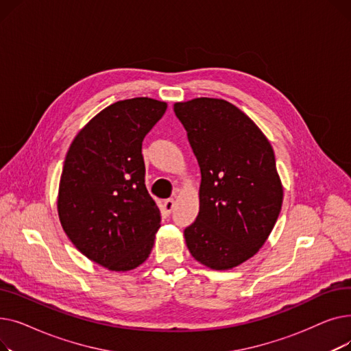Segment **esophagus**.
I'll return each instance as SVG.
<instances>
[{
    "mask_svg": "<svg viewBox=\"0 0 351 351\" xmlns=\"http://www.w3.org/2000/svg\"><path fill=\"white\" fill-rule=\"evenodd\" d=\"M162 208H163V212H165L166 215H171V212H172L173 208H175V200H173V199H166V200H163Z\"/></svg>",
    "mask_w": 351,
    "mask_h": 351,
    "instance_id": "1",
    "label": "esophagus"
}]
</instances>
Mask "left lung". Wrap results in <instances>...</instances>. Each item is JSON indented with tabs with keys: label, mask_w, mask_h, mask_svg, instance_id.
<instances>
[{
	"label": "left lung",
	"mask_w": 351,
	"mask_h": 351,
	"mask_svg": "<svg viewBox=\"0 0 351 351\" xmlns=\"http://www.w3.org/2000/svg\"><path fill=\"white\" fill-rule=\"evenodd\" d=\"M202 180L199 213L185 229L195 259L213 270L249 261L279 217L283 186L270 142L233 104L217 98L176 102Z\"/></svg>",
	"instance_id": "1"
}]
</instances>
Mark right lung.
<instances>
[{
	"instance_id": "obj_1",
	"label": "right lung",
	"mask_w": 351,
	"mask_h": 351,
	"mask_svg": "<svg viewBox=\"0 0 351 351\" xmlns=\"http://www.w3.org/2000/svg\"><path fill=\"white\" fill-rule=\"evenodd\" d=\"M166 102L118 101L73 138L62 168L58 216L82 254L109 270L128 271L151 254L160 212L145 186L142 141Z\"/></svg>"
}]
</instances>
